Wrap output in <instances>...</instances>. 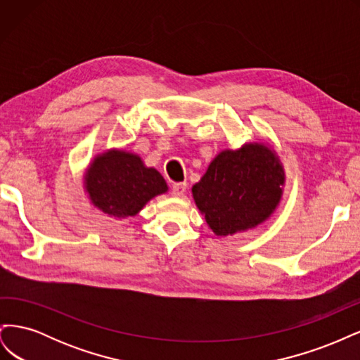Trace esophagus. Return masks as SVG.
<instances>
[{
	"label": "esophagus",
	"instance_id": "esophagus-1",
	"mask_svg": "<svg viewBox=\"0 0 360 360\" xmlns=\"http://www.w3.org/2000/svg\"><path fill=\"white\" fill-rule=\"evenodd\" d=\"M186 192V183H174L171 186V193L174 197H181Z\"/></svg>",
	"mask_w": 360,
	"mask_h": 360
}]
</instances>
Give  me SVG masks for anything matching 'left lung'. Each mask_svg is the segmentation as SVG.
Returning <instances> with one entry per match:
<instances>
[{"label":"left lung","mask_w":360,"mask_h":360,"mask_svg":"<svg viewBox=\"0 0 360 360\" xmlns=\"http://www.w3.org/2000/svg\"><path fill=\"white\" fill-rule=\"evenodd\" d=\"M285 171L267 143L225 148L210 162L192 197L210 230L234 236L264 224L284 195Z\"/></svg>","instance_id":"obj_1"}]
</instances>
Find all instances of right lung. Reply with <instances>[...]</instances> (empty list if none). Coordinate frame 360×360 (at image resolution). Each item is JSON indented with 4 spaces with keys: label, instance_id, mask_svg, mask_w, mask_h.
I'll use <instances>...</instances> for the list:
<instances>
[{
    "label": "right lung",
    "instance_id": "obj_1",
    "mask_svg": "<svg viewBox=\"0 0 360 360\" xmlns=\"http://www.w3.org/2000/svg\"><path fill=\"white\" fill-rule=\"evenodd\" d=\"M82 183L96 209L115 219L138 214L150 200L168 192L160 172L124 148L96 155L84 171Z\"/></svg>",
    "mask_w": 360,
    "mask_h": 360
}]
</instances>
